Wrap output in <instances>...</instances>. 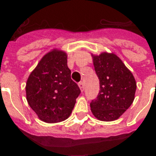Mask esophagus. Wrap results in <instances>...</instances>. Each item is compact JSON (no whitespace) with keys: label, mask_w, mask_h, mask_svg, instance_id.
<instances>
[{"label":"esophagus","mask_w":156,"mask_h":156,"mask_svg":"<svg viewBox=\"0 0 156 156\" xmlns=\"http://www.w3.org/2000/svg\"><path fill=\"white\" fill-rule=\"evenodd\" d=\"M78 87L80 88L81 91L83 92V90H84V83H83V82H80V83H78Z\"/></svg>","instance_id":"34e87169"}]
</instances>
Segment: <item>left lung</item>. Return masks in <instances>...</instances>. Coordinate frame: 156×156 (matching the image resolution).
Wrapping results in <instances>:
<instances>
[{
  "label": "left lung",
  "instance_id": "obj_1",
  "mask_svg": "<svg viewBox=\"0 0 156 156\" xmlns=\"http://www.w3.org/2000/svg\"><path fill=\"white\" fill-rule=\"evenodd\" d=\"M92 57L100 90L97 98L90 104V109L100 121H115L133 103L136 81L116 54L102 52Z\"/></svg>",
  "mask_w": 156,
  "mask_h": 156
}]
</instances>
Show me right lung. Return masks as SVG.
<instances>
[{
    "mask_svg": "<svg viewBox=\"0 0 156 156\" xmlns=\"http://www.w3.org/2000/svg\"><path fill=\"white\" fill-rule=\"evenodd\" d=\"M81 90L71 79L67 54L53 49L43 56L26 85L27 100L41 121L57 123L68 118Z\"/></svg>",
    "mask_w": 156,
    "mask_h": 156,
    "instance_id": "obj_1",
    "label": "right lung"
}]
</instances>
